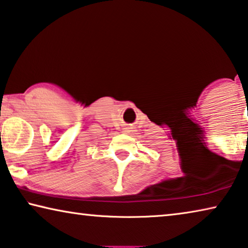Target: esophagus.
<instances>
[{"mask_svg": "<svg viewBox=\"0 0 248 248\" xmlns=\"http://www.w3.org/2000/svg\"><path fill=\"white\" fill-rule=\"evenodd\" d=\"M132 128H130V127H127L124 129V133H127V135H131L132 133Z\"/></svg>", "mask_w": 248, "mask_h": 248, "instance_id": "esophagus-1", "label": "esophagus"}]
</instances>
